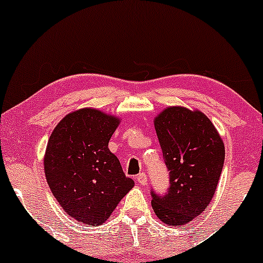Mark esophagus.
<instances>
[{"label":"esophagus","instance_id":"esophagus-1","mask_svg":"<svg viewBox=\"0 0 263 263\" xmlns=\"http://www.w3.org/2000/svg\"><path fill=\"white\" fill-rule=\"evenodd\" d=\"M136 180H137V182L140 183V184H142V186H145V184H147V176H146V174H140V175H137V177H136Z\"/></svg>","mask_w":263,"mask_h":263}]
</instances>
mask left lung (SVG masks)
Listing matches in <instances>:
<instances>
[{"mask_svg": "<svg viewBox=\"0 0 263 263\" xmlns=\"http://www.w3.org/2000/svg\"><path fill=\"white\" fill-rule=\"evenodd\" d=\"M154 122L170 187L163 196L152 190L151 204L163 223L181 227L201 215L215 195L224 162L223 141L198 109L172 106Z\"/></svg>", "mask_w": 263, "mask_h": 263, "instance_id": "8db88e82", "label": "left lung"}]
</instances>
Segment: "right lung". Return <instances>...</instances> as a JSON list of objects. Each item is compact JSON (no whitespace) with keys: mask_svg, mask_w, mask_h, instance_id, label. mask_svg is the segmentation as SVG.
<instances>
[{"mask_svg":"<svg viewBox=\"0 0 263 263\" xmlns=\"http://www.w3.org/2000/svg\"><path fill=\"white\" fill-rule=\"evenodd\" d=\"M118 125L116 116L81 108L63 117L48 140L46 180L63 211L82 223L99 226L107 221L135 186L108 149Z\"/></svg>","mask_w":263,"mask_h":263,"instance_id":"right-lung-1","label":"right lung"}]
</instances>
